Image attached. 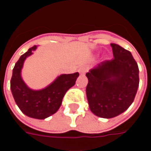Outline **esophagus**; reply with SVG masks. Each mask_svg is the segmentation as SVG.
Masks as SVG:
<instances>
[{
	"mask_svg": "<svg viewBox=\"0 0 151 151\" xmlns=\"http://www.w3.org/2000/svg\"><path fill=\"white\" fill-rule=\"evenodd\" d=\"M79 73H81V74H84L85 73L87 72V70H88V68L87 67H86V66H82V67H80L79 68Z\"/></svg>",
	"mask_w": 151,
	"mask_h": 151,
	"instance_id": "34e87169",
	"label": "esophagus"
}]
</instances>
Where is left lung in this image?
<instances>
[{
    "instance_id": "1",
    "label": "left lung",
    "mask_w": 151,
    "mask_h": 151,
    "mask_svg": "<svg viewBox=\"0 0 151 151\" xmlns=\"http://www.w3.org/2000/svg\"><path fill=\"white\" fill-rule=\"evenodd\" d=\"M114 58L90 69L86 97L91 111L102 118H113L133 104L139 86V69L129 51L111 43Z\"/></svg>"
}]
</instances>
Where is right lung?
<instances>
[{"mask_svg":"<svg viewBox=\"0 0 151 151\" xmlns=\"http://www.w3.org/2000/svg\"><path fill=\"white\" fill-rule=\"evenodd\" d=\"M37 48L34 46L20 56L13 69L10 89L16 104L22 113L31 118L43 120L58 111L66 91L75 85L79 73L58 76L50 85L41 90L28 87L22 78V69L25 60Z\"/></svg>","mask_w":151,"mask_h":151,"instance_id":"obj_1","label":"right lung"}]
</instances>
